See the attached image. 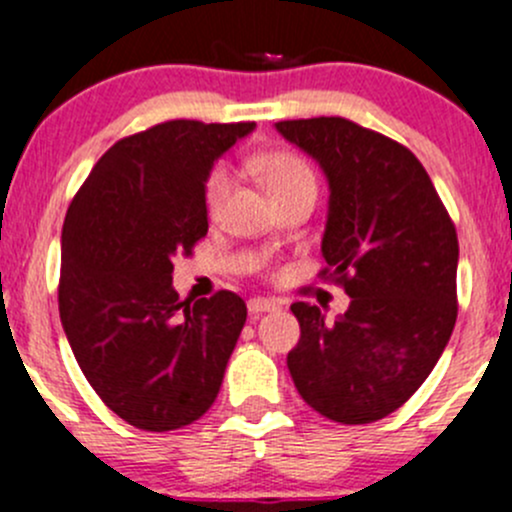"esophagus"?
<instances>
[{
	"label": "esophagus",
	"instance_id": "34e87169",
	"mask_svg": "<svg viewBox=\"0 0 512 512\" xmlns=\"http://www.w3.org/2000/svg\"><path fill=\"white\" fill-rule=\"evenodd\" d=\"M278 308V301H273V298H251L249 301V313L251 316H258V313H266V311H276Z\"/></svg>",
	"mask_w": 512,
	"mask_h": 512
}]
</instances>
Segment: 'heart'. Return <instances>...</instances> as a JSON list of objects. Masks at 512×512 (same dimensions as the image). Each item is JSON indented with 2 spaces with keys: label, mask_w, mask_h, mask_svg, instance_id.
I'll return each mask as SVG.
<instances>
[{
  "label": "heart",
  "mask_w": 512,
  "mask_h": 512,
  "mask_svg": "<svg viewBox=\"0 0 512 512\" xmlns=\"http://www.w3.org/2000/svg\"><path fill=\"white\" fill-rule=\"evenodd\" d=\"M256 164L268 191H271L276 201L301 194V191H316V174H313L311 164L301 154H296V151H268ZM231 189H234V171L226 164L214 166L206 174L204 206L209 216H216L224 209V204L231 196Z\"/></svg>",
  "instance_id": "b5f03b06"
}]
</instances>
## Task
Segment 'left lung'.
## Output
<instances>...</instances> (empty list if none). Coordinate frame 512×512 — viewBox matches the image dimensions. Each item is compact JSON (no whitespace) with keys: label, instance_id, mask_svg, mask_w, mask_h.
Here are the masks:
<instances>
[{"label":"left lung","instance_id":"8db88e82","mask_svg":"<svg viewBox=\"0 0 512 512\" xmlns=\"http://www.w3.org/2000/svg\"><path fill=\"white\" fill-rule=\"evenodd\" d=\"M331 186L318 276L351 306L326 323L293 303L301 326L288 371L303 401L343 426L381 421L438 363L458 318V234L411 149L343 116L278 121Z\"/></svg>","mask_w":512,"mask_h":512}]
</instances>
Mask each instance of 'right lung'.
Wrapping results in <instances>:
<instances>
[{
	"label": "right lung",
	"instance_id": "add662e5",
	"mask_svg": "<svg viewBox=\"0 0 512 512\" xmlns=\"http://www.w3.org/2000/svg\"><path fill=\"white\" fill-rule=\"evenodd\" d=\"M254 126L174 119L124 136L67 209L64 333L96 396L139 430L189 426L219 396L246 303L234 291L181 301L171 273L209 231L211 164Z\"/></svg>",
	"mask_w": 512,
	"mask_h": 512
}]
</instances>
